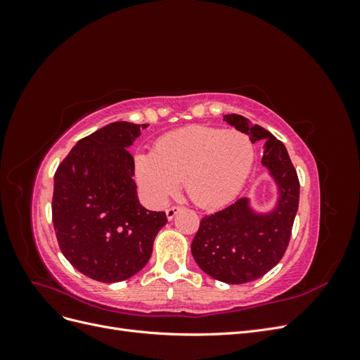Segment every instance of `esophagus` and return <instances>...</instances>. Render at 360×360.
<instances>
[{
	"label": "esophagus",
	"instance_id": "obj_1",
	"mask_svg": "<svg viewBox=\"0 0 360 360\" xmlns=\"http://www.w3.org/2000/svg\"><path fill=\"white\" fill-rule=\"evenodd\" d=\"M181 210V207H179V205H171V207H168V209H167V217H168V219L171 221V219H174V216H176L179 212Z\"/></svg>",
	"mask_w": 360,
	"mask_h": 360
}]
</instances>
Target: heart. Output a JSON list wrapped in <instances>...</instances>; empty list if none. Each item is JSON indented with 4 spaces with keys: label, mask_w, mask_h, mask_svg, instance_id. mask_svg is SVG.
Returning <instances> with one entry per match:
<instances>
[{
    "label": "heart",
    "mask_w": 360,
    "mask_h": 360,
    "mask_svg": "<svg viewBox=\"0 0 360 360\" xmlns=\"http://www.w3.org/2000/svg\"><path fill=\"white\" fill-rule=\"evenodd\" d=\"M254 146L240 130L189 126L162 136L155 150L134 156L136 181L148 197L167 201L183 188L192 202L216 209L233 201L254 165Z\"/></svg>",
    "instance_id": "heart-1"
}]
</instances>
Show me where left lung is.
Returning <instances> with one entry per match:
<instances>
[{"mask_svg": "<svg viewBox=\"0 0 360 360\" xmlns=\"http://www.w3.org/2000/svg\"><path fill=\"white\" fill-rule=\"evenodd\" d=\"M224 122L246 134L252 143L263 141L261 165L275 183L276 201L269 210H257L248 197L224 210L204 216L191 250L207 275L225 284H246L266 275L285 254L299 207L300 184L285 146L261 126L237 114Z\"/></svg>", "mask_w": 360, "mask_h": 360, "instance_id": "8db88e82", "label": "left lung"}]
</instances>
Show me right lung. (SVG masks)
I'll return each mask as SVG.
<instances>
[{
  "instance_id": "1",
  "label": "right lung",
  "mask_w": 360,
  "mask_h": 360,
  "mask_svg": "<svg viewBox=\"0 0 360 360\" xmlns=\"http://www.w3.org/2000/svg\"><path fill=\"white\" fill-rule=\"evenodd\" d=\"M147 124L115 122L82 138L53 177L52 222L63 255L82 275L112 284L151 257L168 222L139 204L129 148Z\"/></svg>"
}]
</instances>
